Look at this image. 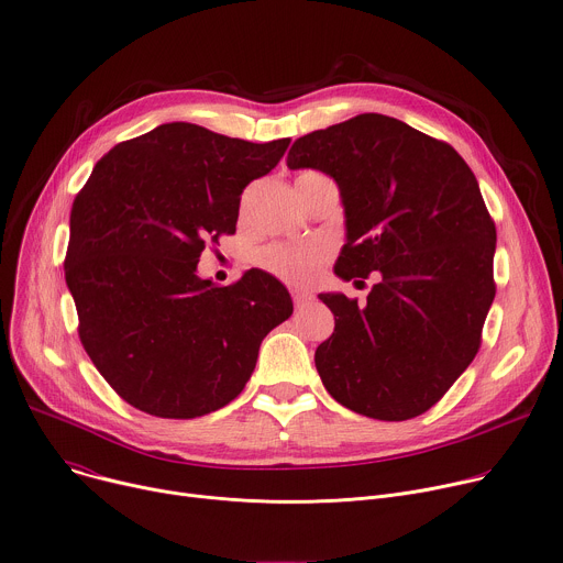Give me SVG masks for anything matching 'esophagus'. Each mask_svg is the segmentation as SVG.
<instances>
[{
    "instance_id": "1",
    "label": "esophagus",
    "mask_w": 563,
    "mask_h": 563,
    "mask_svg": "<svg viewBox=\"0 0 563 563\" xmlns=\"http://www.w3.org/2000/svg\"><path fill=\"white\" fill-rule=\"evenodd\" d=\"M291 298H294V305L296 308H302L305 302L312 300V294L305 291V289H291Z\"/></svg>"
}]
</instances>
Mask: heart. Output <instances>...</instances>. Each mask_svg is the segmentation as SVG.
<instances>
[{
	"label": "heart",
	"mask_w": 563,
	"mask_h": 563,
	"mask_svg": "<svg viewBox=\"0 0 563 563\" xmlns=\"http://www.w3.org/2000/svg\"><path fill=\"white\" fill-rule=\"evenodd\" d=\"M328 258L330 246L323 242H272L255 253V265L289 285H310Z\"/></svg>",
	"instance_id": "obj_1"
}]
</instances>
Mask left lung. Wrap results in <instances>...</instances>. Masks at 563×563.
I'll use <instances>...</instances> for the list:
<instances>
[{"label": "left lung", "instance_id": "1", "mask_svg": "<svg viewBox=\"0 0 563 563\" xmlns=\"http://www.w3.org/2000/svg\"><path fill=\"white\" fill-rule=\"evenodd\" d=\"M287 166L330 175L345 238L334 274L375 285L364 305L319 294L334 332L314 364L350 411L422 416L467 371L496 294V227L457 152L384 114H360L294 141Z\"/></svg>", "mask_w": 563, "mask_h": 563}]
</instances>
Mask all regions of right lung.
I'll return each mask as SVG.
<instances>
[{
	"instance_id": "obj_1",
	"label": "right lung",
	"mask_w": 563,
	"mask_h": 563,
	"mask_svg": "<svg viewBox=\"0 0 563 563\" xmlns=\"http://www.w3.org/2000/svg\"><path fill=\"white\" fill-rule=\"evenodd\" d=\"M287 145L164 123L114 145L76 195L65 278L80 343L139 411H218L242 393L263 339L291 317L289 291L267 272L227 287L197 276L207 244L235 233L246 184L276 168Z\"/></svg>"
}]
</instances>
